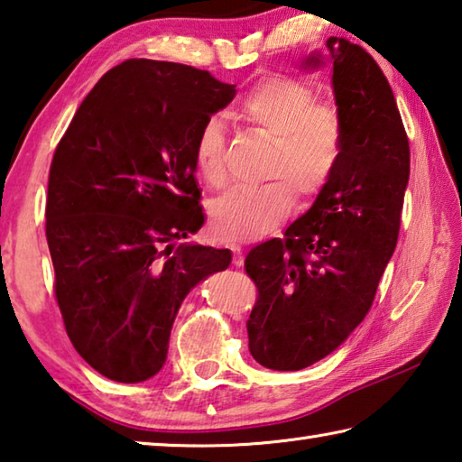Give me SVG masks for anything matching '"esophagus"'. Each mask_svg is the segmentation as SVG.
I'll list each match as a JSON object with an SVG mask.
<instances>
[{"label": "esophagus", "mask_w": 462, "mask_h": 462, "mask_svg": "<svg viewBox=\"0 0 462 462\" xmlns=\"http://www.w3.org/2000/svg\"><path fill=\"white\" fill-rule=\"evenodd\" d=\"M232 264L234 266H242L245 264V253H242V248L234 245L232 246Z\"/></svg>", "instance_id": "obj_1"}]
</instances>
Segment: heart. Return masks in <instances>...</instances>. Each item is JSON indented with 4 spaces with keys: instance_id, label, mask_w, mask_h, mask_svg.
<instances>
[{
    "instance_id": "heart-1",
    "label": "heart",
    "mask_w": 462,
    "mask_h": 462,
    "mask_svg": "<svg viewBox=\"0 0 462 462\" xmlns=\"http://www.w3.org/2000/svg\"><path fill=\"white\" fill-rule=\"evenodd\" d=\"M238 116L274 139L266 165L273 180L256 189H232L208 208L212 230L222 240H253L279 226L295 206L333 178L343 153V121L331 103H315V90L289 74L256 80L238 103ZM196 167L209 188L226 183V137L222 123L208 119L196 139Z\"/></svg>"
}]
</instances>
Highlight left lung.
<instances>
[{
	"instance_id": "left-lung-1",
	"label": "left lung",
	"mask_w": 462,
	"mask_h": 462,
	"mask_svg": "<svg viewBox=\"0 0 462 462\" xmlns=\"http://www.w3.org/2000/svg\"><path fill=\"white\" fill-rule=\"evenodd\" d=\"M343 121V153L333 178L284 238L250 250L245 268L258 289L246 321L260 365L297 372L337 349L364 321L393 254L410 178V147L396 98L380 66L346 38L327 40Z\"/></svg>"
}]
</instances>
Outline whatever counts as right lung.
Returning a JSON list of instances; mask_svg holds the SVG:
<instances>
[{
  "mask_svg": "<svg viewBox=\"0 0 462 462\" xmlns=\"http://www.w3.org/2000/svg\"><path fill=\"white\" fill-rule=\"evenodd\" d=\"M234 97L208 70L133 58L97 82L54 151L56 300L74 349L108 380L162 370L183 299L232 263L228 248L177 242L204 226L198 133Z\"/></svg>",
  "mask_w": 462,
  "mask_h": 462,
  "instance_id": "add662e5",
  "label": "right lung"
}]
</instances>
